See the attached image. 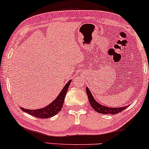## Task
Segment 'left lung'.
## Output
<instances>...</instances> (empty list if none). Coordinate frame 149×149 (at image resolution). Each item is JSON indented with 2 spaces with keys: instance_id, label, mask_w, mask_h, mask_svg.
Segmentation results:
<instances>
[{
  "instance_id": "1",
  "label": "left lung",
  "mask_w": 149,
  "mask_h": 149,
  "mask_svg": "<svg viewBox=\"0 0 149 149\" xmlns=\"http://www.w3.org/2000/svg\"><path fill=\"white\" fill-rule=\"evenodd\" d=\"M86 92L90 105H91L92 108L98 113H105V114H116V113H118L120 112H121V111H123V110L125 109L127 107H128V106H126V107L119 108L105 107V106L100 105L99 103H97V101H96V100H94L93 96L92 95L91 92L89 90L88 88H86Z\"/></svg>"
}]
</instances>
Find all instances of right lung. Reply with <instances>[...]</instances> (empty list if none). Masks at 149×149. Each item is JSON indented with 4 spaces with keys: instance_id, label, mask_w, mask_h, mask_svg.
<instances>
[{
    "instance_id": "obj_1",
    "label": "right lung",
    "mask_w": 149,
    "mask_h": 149,
    "mask_svg": "<svg viewBox=\"0 0 149 149\" xmlns=\"http://www.w3.org/2000/svg\"><path fill=\"white\" fill-rule=\"evenodd\" d=\"M71 82V80L69 81L65 85L64 88L62 89L60 94L57 96V98L54 100L53 102L46 107L42 108L40 109H24V108L20 107V109L24 112L29 113V114L33 116L36 118H49L53 116L57 115L59 111H61V108L63 107V102H64V98L65 94L67 93L68 89L69 88Z\"/></svg>"
}]
</instances>
